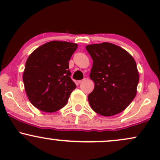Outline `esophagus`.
<instances>
[{
	"label": "esophagus",
	"mask_w": 160,
	"mask_h": 160,
	"mask_svg": "<svg viewBox=\"0 0 160 160\" xmlns=\"http://www.w3.org/2000/svg\"><path fill=\"white\" fill-rule=\"evenodd\" d=\"M83 81H84V80H78V82L79 84H80V83H82V82H83Z\"/></svg>",
	"instance_id": "obj_1"
}]
</instances>
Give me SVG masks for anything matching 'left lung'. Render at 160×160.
Segmentation results:
<instances>
[{
    "mask_svg": "<svg viewBox=\"0 0 160 160\" xmlns=\"http://www.w3.org/2000/svg\"><path fill=\"white\" fill-rule=\"evenodd\" d=\"M93 60L90 78L95 82L88 95L92 109L110 117L124 111L135 98L139 81L136 62L118 46L110 43L86 47Z\"/></svg>",
    "mask_w": 160,
    "mask_h": 160,
    "instance_id": "obj_1",
    "label": "left lung"
}]
</instances>
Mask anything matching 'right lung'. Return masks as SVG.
<instances>
[{"label":"right lung","mask_w":160,"mask_h":160,"mask_svg":"<svg viewBox=\"0 0 160 160\" xmlns=\"http://www.w3.org/2000/svg\"><path fill=\"white\" fill-rule=\"evenodd\" d=\"M78 44L51 41L28 58L23 82L29 101L40 111L52 113L65 107L76 85L71 80L69 61Z\"/></svg>","instance_id":"obj_1"}]
</instances>
